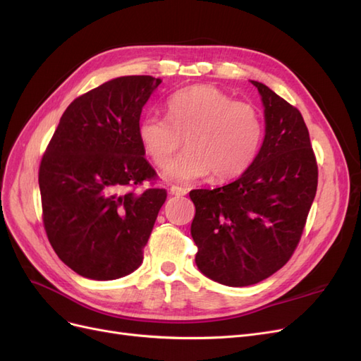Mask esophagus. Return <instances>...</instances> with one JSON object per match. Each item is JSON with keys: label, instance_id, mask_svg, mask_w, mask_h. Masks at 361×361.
Returning <instances> with one entry per match:
<instances>
[{"label": "esophagus", "instance_id": "esophagus-1", "mask_svg": "<svg viewBox=\"0 0 361 361\" xmlns=\"http://www.w3.org/2000/svg\"><path fill=\"white\" fill-rule=\"evenodd\" d=\"M187 192H188L187 190L182 188V187H176V185H171V187H170V194H173V195H179V197H180V195H185Z\"/></svg>", "mask_w": 361, "mask_h": 361}]
</instances>
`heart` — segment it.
<instances>
[{"label": "heart", "mask_w": 361, "mask_h": 361, "mask_svg": "<svg viewBox=\"0 0 361 361\" xmlns=\"http://www.w3.org/2000/svg\"><path fill=\"white\" fill-rule=\"evenodd\" d=\"M167 106L169 117L140 120L138 138L158 169L169 166L185 138L188 149L167 170L170 179L190 182L211 174L214 182H224L241 176L255 161L264 138L255 105L199 84L174 93Z\"/></svg>", "instance_id": "obj_1"}]
</instances>
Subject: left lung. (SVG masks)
Segmentation results:
<instances>
[{"label": "left lung", "mask_w": 361, "mask_h": 361, "mask_svg": "<svg viewBox=\"0 0 361 361\" xmlns=\"http://www.w3.org/2000/svg\"><path fill=\"white\" fill-rule=\"evenodd\" d=\"M265 138L243 176L215 190H192L195 265L226 286H250L293 255L318 188V164L301 113L265 84Z\"/></svg>", "instance_id": "left-lung-1"}]
</instances>
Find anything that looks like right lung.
<instances>
[{
  "label": "right lung",
  "mask_w": 361,
  "mask_h": 361,
  "mask_svg": "<svg viewBox=\"0 0 361 361\" xmlns=\"http://www.w3.org/2000/svg\"><path fill=\"white\" fill-rule=\"evenodd\" d=\"M161 84L120 76L66 108L40 161L43 226L57 256L76 274L116 280L143 262L167 191H135L157 171L138 138L140 116Z\"/></svg>",
  "instance_id": "right-lung-1"
}]
</instances>
